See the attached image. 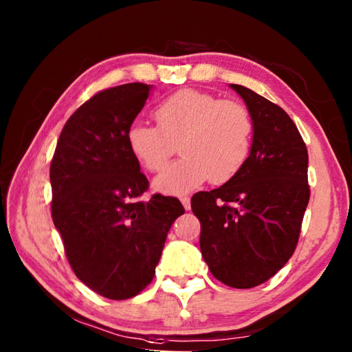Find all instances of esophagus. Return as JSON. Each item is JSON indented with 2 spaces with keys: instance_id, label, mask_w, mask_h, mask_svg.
Returning <instances> with one entry per match:
<instances>
[{
  "instance_id": "1",
  "label": "esophagus",
  "mask_w": 352,
  "mask_h": 352,
  "mask_svg": "<svg viewBox=\"0 0 352 352\" xmlns=\"http://www.w3.org/2000/svg\"><path fill=\"white\" fill-rule=\"evenodd\" d=\"M180 200H182V204L184 206V210L189 211L190 210V199L189 197H182Z\"/></svg>"
}]
</instances>
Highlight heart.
Listing matches in <instances>:
<instances>
[{"label": "heart", "instance_id": "obj_1", "mask_svg": "<svg viewBox=\"0 0 352 352\" xmlns=\"http://www.w3.org/2000/svg\"><path fill=\"white\" fill-rule=\"evenodd\" d=\"M155 119L158 126L142 121L130 124L127 144L142 168L160 172L180 142L184 158L153 182V188L163 194H184L208 178L214 184L228 182L252 152L253 119L245 107L234 100L184 88L155 109Z\"/></svg>", "mask_w": 352, "mask_h": 352}]
</instances>
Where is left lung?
<instances>
[{
	"mask_svg": "<svg viewBox=\"0 0 352 352\" xmlns=\"http://www.w3.org/2000/svg\"><path fill=\"white\" fill-rule=\"evenodd\" d=\"M253 119V146L237 174L190 199L200 220V250L212 276L252 289L285 265L311 197L307 148L290 116L242 85H230Z\"/></svg>",
	"mask_w": 352,
	"mask_h": 352,
	"instance_id": "8db88e82",
	"label": "left lung"
}]
</instances>
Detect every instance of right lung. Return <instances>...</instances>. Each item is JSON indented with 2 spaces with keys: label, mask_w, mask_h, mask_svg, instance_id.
Returning a JSON list of instances; mask_svg holds the SVG:
<instances>
[{
  "label": "right lung",
  "mask_w": 352,
  "mask_h": 352,
  "mask_svg": "<svg viewBox=\"0 0 352 352\" xmlns=\"http://www.w3.org/2000/svg\"><path fill=\"white\" fill-rule=\"evenodd\" d=\"M151 85L99 91L65 124L51 162V214L71 269L93 292L127 300L155 275L180 200L153 194L127 144Z\"/></svg>",
  "instance_id": "obj_1"
}]
</instances>
